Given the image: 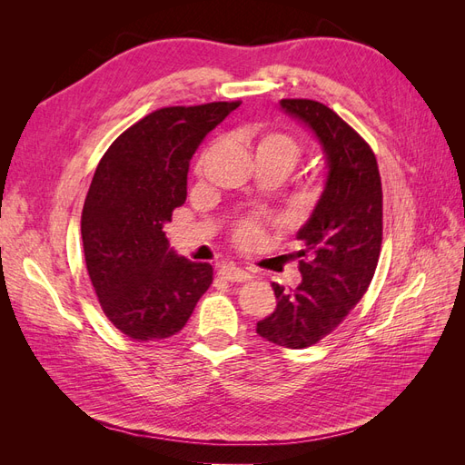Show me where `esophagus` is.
I'll return each instance as SVG.
<instances>
[{"instance_id": "1", "label": "esophagus", "mask_w": 465, "mask_h": 465, "mask_svg": "<svg viewBox=\"0 0 465 465\" xmlns=\"http://www.w3.org/2000/svg\"><path fill=\"white\" fill-rule=\"evenodd\" d=\"M219 275L223 279L231 281V283H242V281L250 279V273L241 270V267H236V265H223L219 270Z\"/></svg>"}]
</instances>
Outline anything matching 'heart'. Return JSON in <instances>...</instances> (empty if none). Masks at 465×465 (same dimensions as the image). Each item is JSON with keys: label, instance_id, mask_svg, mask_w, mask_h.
<instances>
[{"label": "heart", "instance_id": "b5f03b06", "mask_svg": "<svg viewBox=\"0 0 465 465\" xmlns=\"http://www.w3.org/2000/svg\"><path fill=\"white\" fill-rule=\"evenodd\" d=\"M248 142L254 145L256 161L279 166L285 174L291 173L301 159V147L294 139L283 132H248ZM236 236L242 242L252 244L262 236V229L256 221H244L238 224Z\"/></svg>", "mask_w": 465, "mask_h": 465}]
</instances>
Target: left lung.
Here are the masks:
<instances>
[{"instance_id":"obj_1","label":"left lung","mask_w":465,"mask_h":465,"mask_svg":"<svg viewBox=\"0 0 465 465\" xmlns=\"http://www.w3.org/2000/svg\"><path fill=\"white\" fill-rule=\"evenodd\" d=\"M285 114L314 134L326 159V184L297 232L302 281L273 283L277 308L260 320L263 340L304 349L331 333L367 292L382 246V182L369 143L326 104L283 98Z\"/></svg>"}]
</instances>
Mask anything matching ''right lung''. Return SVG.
<instances>
[{
  "label": "right lung",
  "mask_w": 465,
  "mask_h": 465,
  "mask_svg": "<svg viewBox=\"0 0 465 465\" xmlns=\"http://www.w3.org/2000/svg\"><path fill=\"white\" fill-rule=\"evenodd\" d=\"M238 106L154 110L96 166L81 215L83 252L103 312L130 340L178 333L213 281V267L178 256L163 227L186 202L195 149Z\"/></svg>",
  "instance_id": "obj_1"
}]
</instances>
